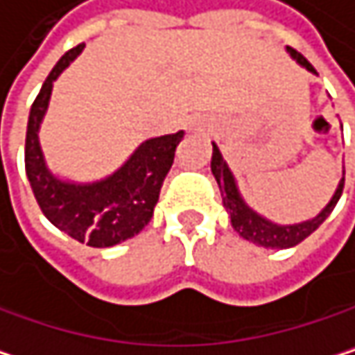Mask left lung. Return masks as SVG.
<instances>
[{
    "instance_id": "left-lung-1",
    "label": "left lung",
    "mask_w": 355,
    "mask_h": 355,
    "mask_svg": "<svg viewBox=\"0 0 355 355\" xmlns=\"http://www.w3.org/2000/svg\"><path fill=\"white\" fill-rule=\"evenodd\" d=\"M287 51L291 53V58L304 66L306 70L314 72V66L300 53L295 51L293 47H287ZM212 174L218 183V189H220V196H223V206L227 208V212L231 214V225L233 229L239 233V237L256 243V245H262V248H279V250H285V248H293L297 243H302L308 235H312L327 218L329 214L333 212V208L337 206L341 193H343V183H345V166H343V179L339 181L337 189H335V196L331 198V202L327 204V208L314 216L312 220H306V223H297V225H277L264 216H260L258 212H254L241 198L239 193V187H237V181L235 176L229 168V164L225 162L220 149L216 147V143H212Z\"/></svg>"
}]
</instances>
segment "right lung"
I'll list each match as a JSON object with an SVG mask.
<instances>
[{"label":"right lung","mask_w":355,"mask_h":355,"mask_svg":"<svg viewBox=\"0 0 355 355\" xmlns=\"http://www.w3.org/2000/svg\"><path fill=\"white\" fill-rule=\"evenodd\" d=\"M83 47L80 43L60 58L31 107L24 166L35 200L53 227L91 248H112L141 233L151 220L176 145L185 132L143 141L114 174L95 183H70L51 174L39 145V126L49 105L53 80Z\"/></svg>","instance_id":"add662e5"}]
</instances>
